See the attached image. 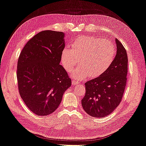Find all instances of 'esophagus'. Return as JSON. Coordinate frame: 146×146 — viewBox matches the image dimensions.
Returning a JSON list of instances; mask_svg holds the SVG:
<instances>
[{
  "instance_id": "obj_1",
  "label": "esophagus",
  "mask_w": 146,
  "mask_h": 146,
  "mask_svg": "<svg viewBox=\"0 0 146 146\" xmlns=\"http://www.w3.org/2000/svg\"><path fill=\"white\" fill-rule=\"evenodd\" d=\"M78 82L76 81V80H72V85H78Z\"/></svg>"
}]
</instances>
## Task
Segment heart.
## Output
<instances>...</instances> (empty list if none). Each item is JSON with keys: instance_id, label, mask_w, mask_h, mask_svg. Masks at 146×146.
<instances>
[{"instance_id": "1", "label": "heart", "mask_w": 146, "mask_h": 146, "mask_svg": "<svg viewBox=\"0 0 146 146\" xmlns=\"http://www.w3.org/2000/svg\"><path fill=\"white\" fill-rule=\"evenodd\" d=\"M115 56V48L107 39L90 36L77 38L72 48L66 46L61 53V62L66 71L70 72L75 66L80 67L72 72V77L84 80L90 76H100L111 65Z\"/></svg>"}]
</instances>
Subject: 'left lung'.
Returning a JSON list of instances; mask_svg holds the SVG:
<instances>
[{
  "label": "left lung",
  "mask_w": 146,
  "mask_h": 146,
  "mask_svg": "<svg viewBox=\"0 0 146 146\" xmlns=\"http://www.w3.org/2000/svg\"><path fill=\"white\" fill-rule=\"evenodd\" d=\"M116 54L108 69L85 83L83 108L89 115L102 118L111 114L122 100L126 86L128 58L125 48L115 39Z\"/></svg>",
  "instance_id": "left-lung-1"
}]
</instances>
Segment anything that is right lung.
<instances>
[{
    "label": "right lung",
    "instance_id": "add662e5",
    "mask_svg": "<svg viewBox=\"0 0 146 146\" xmlns=\"http://www.w3.org/2000/svg\"><path fill=\"white\" fill-rule=\"evenodd\" d=\"M64 33L52 30L38 33L26 44L17 61L19 94L25 104L38 116L55 111L71 80L60 64L65 47Z\"/></svg>",
    "mask_w": 146,
    "mask_h": 146
}]
</instances>
